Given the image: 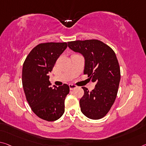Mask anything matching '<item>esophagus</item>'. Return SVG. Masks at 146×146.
Wrapping results in <instances>:
<instances>
[{
  "label": "esophagus",
  "mask_w": 146,
  "mask_h": 146,
  "mask_svg": "<svg viewBox=\"0 0 146 146\" xmlns=\"http://www.w3.org/2000/svg\"><path fill=\"white\" fill-rule=\"evenodd\" d=\"M69 88H70L71 90H75V88H77V86L75 84H70L69 85Z\"/></svg>",
  "instance_id": "34e87169"
}]
</instances>
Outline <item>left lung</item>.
Instances as JSON below:
<instances>
[{"label":"left lung","mask_w":146,"mask_h":146,"mask_svg":"<svg viewBox=\"0 0 146 146\" xmlns=\"http://www.w3.org/2000/svg\"><path fill=\"white\" fill-rule=\"evenodd\" d=\"M68 47L84 56V74L96 82L92 91L82 87L84 94L80 99L81 112L90 119L102 118L114 103L121 78L115 52L109 46L98 40L69 41Z\"/></svg>","instance_id":"left-lung-1"}]
</instances>
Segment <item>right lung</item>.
I'll list each match as a JSON object with an SVG mask.
<instances>
[{
  "label": "right lung",
  "instance_id": "add662e5",
  "mask_svg": "<svg viewBox=\"0 0 146 146\" xmlns=\"http://www.w3.org/2000/svg\"><path fill=\"white\" fill-rule=\"evenodd\" d=\"M67 47L66 42L40 43L23 63L22 83L26 99L34 114L45 121H56L64 113L69 86L64 84L53 89L48 74Z\"/></svg>",
  "mask_w": 146,
  "mask_h": 146
}]
</instances>
